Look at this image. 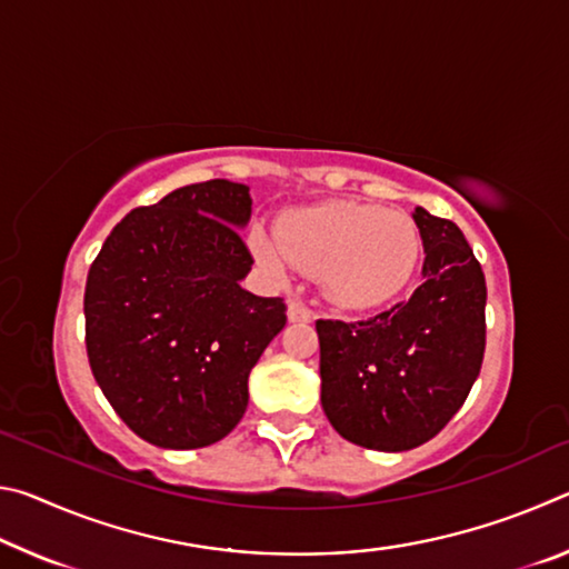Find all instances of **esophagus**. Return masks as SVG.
Segmentation results:
<instances>
[{
  "mask_svg": "<svg viewBox=\"0 0 569 569\" xmlns=\"http://www.w3.org/2000/svg\"><path fill=\"white\" fill-rule=\"evenodd\" d=\"M288 319H291V321H311L313 311L301 301V298H291V301H288Z\"/></svg>",
  "mask_w": 569,
  "mask_h": 569,
  "instance_id": "obj_1",
  "label": "esophagus"
}]
</instances>
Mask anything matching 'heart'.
Returning <instances> with one entry per match:
<instances>
[{"label":"heart","mask_w":569,"mask_h":569,"mask_svg":"<svg viewBox=\"0 0 569 569\" xmlns=\"http://www.w3.org/2000/svg\"><path fill=\"white\" fill-rule=\"evenodd\" d=\"M250 243L273 273L288 263L319 273L323 293L353 311L397 298L421 256L419 228L407 213L351 200L293 210L278 226V240L256 228Z\"/></svg>","instance_id":"obj_1"}]
</instances>
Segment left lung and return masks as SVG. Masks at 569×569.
Segmentation results:
<instances>
[{"instance_id":"1","label":"left lung","mask_w":569,"mask_h":569,"mask_svg":"<svg viewBox=\"0 0 569 569\" xmlns=\"http://www.w3.org/2000/svg\"><path fill=\"white\" fill-rule=\"evenodd\" d=\"M423 283L366 321L319 319L321 403L353 445L407 451L469 397L487 343V283L457 223L417 208Z\"/></svg>"}]
</instances>
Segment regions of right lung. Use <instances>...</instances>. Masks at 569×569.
<instances>
[{"label": "right lung", "mask_w": 569, "mask_h": 569, "mask_svg": "<svg viewBox=\"0 0 569 569\" xmlns=\"http://www.w3.org/2000/svg\"><path fill=\"white\" fill-rule=\"evenodd\" d=\"M248 188L206 180L130 210L84 286L94 381L140 439L200 449L243 419L248 373L286 326L283 298L240 288Z\"/></svg>", "instance_id": "1"}]
</instances>
